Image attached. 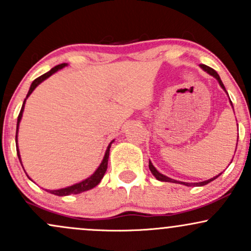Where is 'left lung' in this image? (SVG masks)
I'll return each instance as SVG.
<instances>
[{"label":"left lung","instance_id":"obj_1","mask_svg":"<svg viewBox=\"0 0 251 251\" xmlns=\"http://www.w3.org/2000/svg\"><path fill=\"white\" fill-rule=\"evenodd\" d=\"M201 70H203L204 72H206V73L210 74V75H211V76H214L215 79L217 80V81H218V83H220V86H221V87L223 88L224 91H226V93L227 94L226 89V87H224L223 82H222L221 77H220V75H218V74H217V72L214 71V70H212V68H210V67H208V66H205V65H201ZM227 97H229V96H227ZM230 103H231V100H230ZM231 106H232V103H231ZM232 108H234V106H232ZM237 142H238V139H237ZM235 152H236V150H235ZM149 168H150V171L152 172V175H153L154 177L157 178L158 180H160V181H170V183L183 184V185H185V186H203V185H206V184H208V183H211L212 180H215L216 178H217V177H220V176L222 175V172H221V174L216 176V177H212V178H210V179H208V180L200 181V183H185V181H179V180L172 179V178L168 177V176H165V175L160 174V172L158 171V170L154 168V166H153V164L151 163V160H150V162H149Z\"/></svg>","mask_w":251,"mask_h":251}]
</instances>
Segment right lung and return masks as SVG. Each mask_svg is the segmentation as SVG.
Returning a JSON list of instances; mask_svg holds the SVG:
<instances>
[{
  "label": "right lung",
  "instance_id": "add662e5",
  "mask_svg": "<svg viewBox=\"0 0 251 251\" xmlns=\"http://www.w3.org/2000/svg\"><path fill=\"white\" fill-rule=\"evenodd\" d=\"M67 66V63H61V65H57L55 67H53L50 72H47V73H45L43 75L39 76L37 79L34 80L33 82H31L30 85V88L29 91H28V94L27 97H25V101H24V105H22V108L21 111H20V114L19 117H17V124H16V137H15V142H16V151H17V157H19L20 159V163H21L22 165V162H21V155H20V151H19V146H17V131H19V126H20V122H21L22 119V114H24V109H25V100L28 99V97L30 96L31 93H33V91L35 89L37 86L40 85L42 81H45L46 79H48L50 75H53L54 73H56L57 71L62 70L63 67H66ZM114 140H112L111 143H109V145L107 146V150H106L105 152V155H103V159L101 164L99 165V168L96 170V172H94L93 175L89 176L88 178H86V179H83L82 181H79V183L74 184V185H71V186H67V188H63V189H59V190H46L47 192H50V194H53L55 196H70V195H77V194H81L83 191H88V190L96 188L98 184L101 181V179L103 178V175H105L106 170H107V163H108V157H109V149H111V145L112 143H113ZM27 175V174H25ZM28 176V175H27ZM28 178L30 179V177L28 176ZM31 180V179H30Z\"/></svg>",
  "mask_w": 251,
  "mask_h": 251
}]
</instances>
